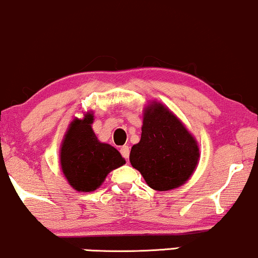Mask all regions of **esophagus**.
Returning <instances> with one entry per match:
<instances>
[{
    "instance_id": "1",
    "label": "esophagus",
    "mask_w": 258,
    "mask_h": 258,
    "mask_svg": "<svg viewBox=\"0 0 258 258\" xmlns=\"http://www.w3.org/2000/svg\"><path fill=\"white\" fill-rule=\"evenodd\" d=\"M120 153H121V156H123L124 158H126V160H128L129 153H130V150H129L128 145H124V146L120 147Z\"/></svg>"
}]
</instances>
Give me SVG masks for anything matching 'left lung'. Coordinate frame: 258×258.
<instances>
[{"label": "left lung", "instance_id": "1", "mask_svg": "<svg viewBox=\"0 0 258 258\" xmlns=\"http://www.w3.org/2000/svg\"><path fill=\"white\" fill-rule=\"evenodd\" d=\"M129 160L150 187L168 191L186 183L200 160L195 137L164 106L152 101L144 108L141 139L132 147Z\"/></svg>", "mask_w": 258, "mask_h": 258}]
</instances>
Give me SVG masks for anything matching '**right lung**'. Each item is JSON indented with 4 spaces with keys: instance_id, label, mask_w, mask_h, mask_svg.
<instances>
[{
    "instance_id": "obj_1",
    "label": "right lung",
    "mask_w": 258,
    "mask_h": 258,
    "mask_svg": "<svg viewBox=\"0 0 258 258\" xmlns=\"http://www.w3.org/2000/svg\"><path fill=\"white\" fill-rule=\"evenodd\" d=\"M94 112L69 123L59 149L63 175L77 191L91 192L98 189L109 172L125 164L117 149L101 143L92 130Z\"/></svg>"
}]
</instances>
